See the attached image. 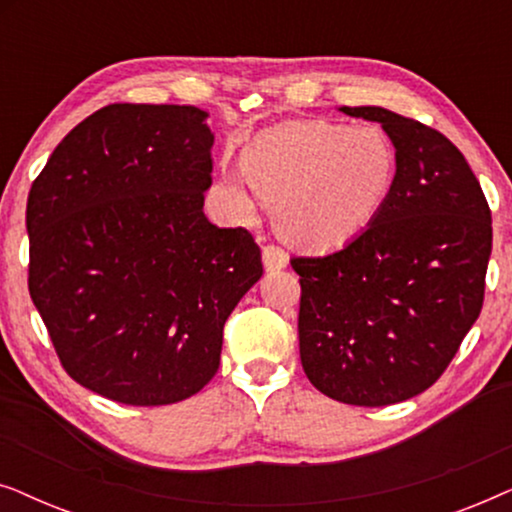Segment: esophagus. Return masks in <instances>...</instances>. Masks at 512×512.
<instances>
[{"label":"esophagus","mask_w":512,"mask_h":512,"mask_svg":"<svg viewBox=\"0 0 512 512\" xmlns=\"http://www.w3.org/2000/svg\"><path fill=\"white\" fill-rule=\"evenodd\" d=\"M286 261H289V256H286L284 249L275 247V244H268V247H263V265L268 272H275V270H282Z\"/></svg>","instance_id":"1"}]
</instances>
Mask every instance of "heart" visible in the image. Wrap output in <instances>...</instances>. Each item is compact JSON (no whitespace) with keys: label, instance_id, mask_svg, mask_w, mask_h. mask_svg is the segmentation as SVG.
Instances as JSON below:
<instances>
[{"label":"heart","instance_id":"b5f03b06","mask_svg":"<svg viewBox=\"0 0 512 512\" xmlns=\"http://www.w3.org/2000/svg\"><path fill=\"white\" fill-rule=\"evenodd\" d=\"M242 172L272 205L286 240L324 251L342 247L375 221L394 191L398 156L375 125L293 121L258 135L244 151ZM219 193L235 214L254 212V198L235 174L219 181Z\"/></svg>","mask_w":512,"mask_h":512}]
</instances>
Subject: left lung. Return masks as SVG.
Masks as SVG:
<instances>
[{
    "mask_svg": "<svg viewBox=\"0 0 512 512\" xmlns=\"http://www.w3.org/2000/svg\"><path fill=\"white\" fill-rule=\"evenodd\" d=\"M398 172L387 205L345 247L291 258L303 370L340 403L394 405L445 373L485 300L492 212L466 158L429 125L382 107Z\"/></svg>",
    "mask_w": 512,
    "mask_h": 512,
    "instance_id": "1",
    "label": "left lung"
}]
</instances>
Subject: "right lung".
<instances>
[{"label": "right lung", "instance_id": "obj_1", "mask_svg": "<svg viewBox=\"0 0 512 512\" xmlns=\"http://www.w3.org/2000/svg\"><path fill=\"white\" fill-rule=\"evenodd\" d=\"M207 111L109 104L81 121L27 195L32 303L95 394L170 405L219 370L223 324L263 275L249 230L216 228Z\"/></svg>", "mask_w": 512, "mask_h": 512}]
</instances>
